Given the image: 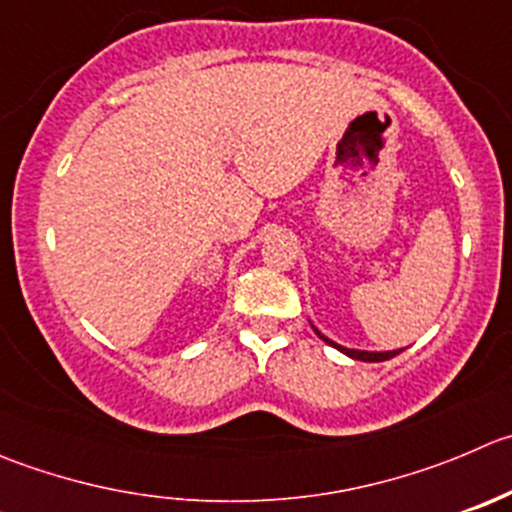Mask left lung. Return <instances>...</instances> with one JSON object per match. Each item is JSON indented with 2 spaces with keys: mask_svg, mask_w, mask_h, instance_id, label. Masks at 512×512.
Returning a JSON list of instances; mask_svg holds the SVG:
<instances>
[{
  "mask_svg": "<svg viewBox=\"0 0 512 512\" xmlns=\"http://www.w3.org/2000/svg\"><path fill=\"white\" fill-rule=\"evenodd\" d=\"M312 330L317 332V337H320V340H325L327 345H332V347H337V350L340 352H345L347 357H352V360H362V362H382V360H390V357H395L398 355V352H403V350H388V352H367V350H350V347H342V345H337V342H332V340H327L325 335H322L320 330H317V327H312Z\"/></svg>",
  "mask_w": 512,
  "mask_h": 512,
  "instance_id": "left-lung-1",
  "label": "left lung"
}]
</instances>
